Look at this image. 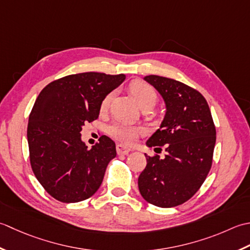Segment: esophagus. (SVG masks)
Here are the masks:
<instances>
[{
	"instance_id": "1",
	"label": "esophagus",
	"mask_w": 250,
	"mask_h": 250,
	"mask_svg": "<svg viewBox=\"0 0 250 250\" xmlns=\"http://www.w3.org/2000/svg\"><path fill=\"white\" fill-rule=\"evenodd\" d=\"M129 151H130L129 147L125 146L124 145L119 144L118 146H116V152H118V154H120V155H121V154H123V155L128 154Z\"/></svg>"
}]
</instances>
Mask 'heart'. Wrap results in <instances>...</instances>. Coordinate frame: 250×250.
<instances>
[{
	"instance_id": "obj_1",
	"label": "heart",
	"mask_w": 250,
	"mask_h": 250,
	"mask_svg": "<svg viewBox=\"0 0 250 250\" xmlns=\"http://www.w3.org/2000/svg\"><path fill=\"white\" fill-rule=\"evenodd\" d=\"M129 90L132 94V96L135 97V99L137 100V103L144 108V106L146 105H153L156 104L157 100V95L154 88L150 86L149 84H146V82H142V81H134L131 82L129 85ZM112 97V93L106 95L104 98L103 99L100 104V109L104 110L108 106L110 100ZM142 132V129L140 127L137 126H132L130 124L127 123H122V122H119V123H114L113 125H111L109 127V134L113 137V138L118 139L124 144L127 145H131L138 138L139 135Z\"/></svg>"
}]
</instances>
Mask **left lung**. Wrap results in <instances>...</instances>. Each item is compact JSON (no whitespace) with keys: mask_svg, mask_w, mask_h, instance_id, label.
I'll return each mask as SVG.
<instances>
[{"mask_svg":"<svg viewBox=\"0 0 250 250\" xmlns=\"http://www.w3.org/2000/svg\"><path fill=\"white\" fill-rule=\"evenodd\" d=\"M145 81L159 91L166 105L160 128L146 146H165L166 155L147 156L138 178L140 194L162 208L181 205L195 194L212 164L216 127L203 95L179 81L147 75Z\"/></svg>","mask_w":250,"mask_h":250,"instance_id":"left-lung-1","label":"left lung"}]
</instances>
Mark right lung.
<instances>
[{
    "mask_svg": "<svg viewBox=\"0 0 250 250\" xmlns=\"http://www.w3.org/2000/svg\"><path fill=\"white\" fill-rule=\"evenodd\" d=\"M125 78L71 74L45 86L35 100L27 130L30 163L39 182L57 201L87 200L101 186L106 166L116 156L115 144L101 136L87 149L81 130L98 119L101 101Z\"/></svg>",
    "mask_w": 250,
    "mask_h": 250,
    "instance_id": "obj_1",
    "label": "right lung"
}]
</instances>
